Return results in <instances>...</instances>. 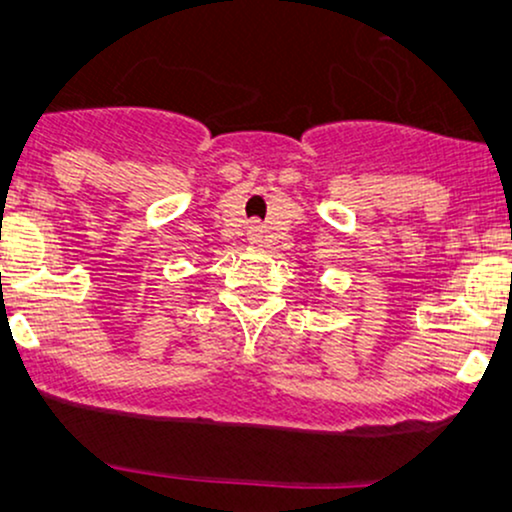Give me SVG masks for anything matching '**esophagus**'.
Here are the masks:
<instances>
[{
	"mask_svg": "<svg viewBox=\"0 0 512 512\" xmlns=\"http://www.w3.org/2000/svg\"><path fill=\"white\" fill-rule=\"evenodd\" d=\"M258 230H261V228H258V226H251V235L256 237V235H258Z\"/></svg>",
	"mask_w": 512,
	"mask_h": 512,
	"instance_id": "1",
	"label": "esophagus"
}]
</instances>
